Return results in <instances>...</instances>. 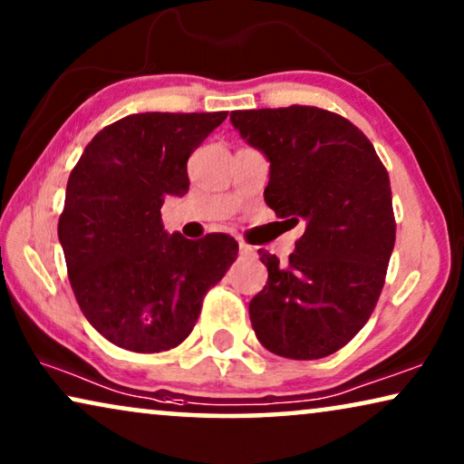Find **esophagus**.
<instances>
[{"label":"esophagus","mask_w":464,"mask_h":464,"mask_svg":"<svg viewBox=\"0 0 464 464\" xmlns=\"http://www.w3.org/2000/svg\"><path fill=\"white\" fill-rule=\"evenodd\" d=\"M238 251L240 256H253V246H249L246 243H238Z\"/></svg>","instance_id":"1"}]
</instances>
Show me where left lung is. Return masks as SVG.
<instances>
[{"mask_svg": "<svg viewBox=\"0 0 464 464\" xmlns=\"http://www.w3.org/2000/svg\"><path fill=\"white\" fill-rule=\"evenodd\" d=\"M230 120L268 158L266 205L306 224L287 266L259 249L268 283L249 302L253 332L278 357H327L359 334L384 287L395 246L389 173L370 139L338 113L291 105Z\"/></svg>", "mask_w": 464, "mask_h": 464, "instance_id": "1", "label": "left lung"}]
</instances>
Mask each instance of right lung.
<instances>
[{
  "mask_svg": "<svg viewBox=\"0 0 464 464\" xmlns=\"http://www.w3.org/2000/svg\"><path fill=\"white\" fill-rule=\"evenodd\" d=\"M226 111L132 113L86 145L67 181L59 240L88 323L120 348L162 353L198 321L207 291L238 253L227 234L188 240L162 226V202L189 188L188 158Z\"/></svg>",
  "mask_w": 464,
  "mask_h": 464,
  "instance_id": "obj_1",
  "label": "right lung"
}]
</instances>
